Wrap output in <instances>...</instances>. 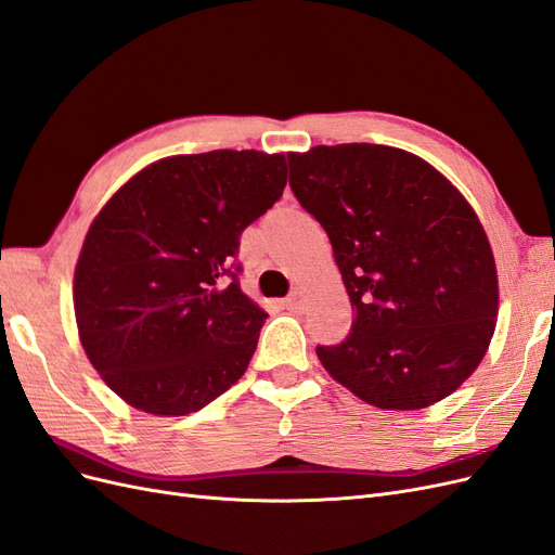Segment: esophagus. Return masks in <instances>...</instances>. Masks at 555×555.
<instances>
[{"instance_id":"esophagus-1","label":"esophagus","mask_w":555,"mask_h":555,"mask_svg":"<svg viewBox=\"0 0 555 555\" xmlns=\"http://www.w3.org/2000/svg\"><path fill=\"white\" fill-rule=\"evenodd\" d=\"M300 306H304V292L300 289H294L287 298H284V308L287 310H300Z\"/></svg>"}]
</instances>
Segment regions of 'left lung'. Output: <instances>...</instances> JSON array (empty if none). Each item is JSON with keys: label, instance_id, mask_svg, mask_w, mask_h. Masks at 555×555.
Instances as JSON below:
<instances>
[{"label": "left lung", "instance_id": "8db88e82", "mask_svg": "<svg viewBox=\"0 0 555 555\" xmlns=\"http://www.w3.org/2000/svg\"><path fill=\"white\" fill-rule=\"evenodd\" d=\"M289 184L324 227L354 324L319 345L333 379L382 410H422L475 373L493 338L498 273L475 210L405 150L289 153Z\"/></svg>", "mask_w": 555, "mask_h": 555}]
</instances>
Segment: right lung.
I'll list each match as a JSON object with an SVG mask.
<instances>
[{
    "label": "right lung",
    "instance_id": "add662e5",
    "mask_svg": "<svg viewBox=\"0 0 555 555\" xmlns=\"http://www.w3.org/2000/svg\"><path fill=\"white\" fill-rule=\"evenodd\" d=\"M284 184V155H178L96 215L76 266V322L96 373L131 408L198 412L243 377L268 314L241 289V236Z\"/></svg>",
    "mask_w": 555,
    "mask_h": 555
}]
</instances>
